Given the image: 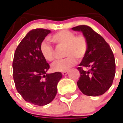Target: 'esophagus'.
<instances>
[{
	"label": "esophagus",
	"instance_id": "1",
	"mask_svg": "<svg viewBox=\"0 0 123 123\" xmlns=\"http://www.w3.org/2000/svg\"><path fill=\"white\" fill-rule=\"evenodd\" d=\"M62 74L63 75H66L68 74V72H62Z\"/></svg>",
	"mask_w": 123,
	"mask_h": 123
}]
</instances>
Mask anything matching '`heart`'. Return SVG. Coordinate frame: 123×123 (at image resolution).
I'll list each match as a JSON object with an SVG mask.
<instances>
[{"instance_id":"obj_1","label":"heart","mask_w":123,"mask_h":123,"mask_svg":"<svg viewBox=\"0 0 123 123\" xmlns=\"http://www.w3.org/2000/svg\"><path fill=\"white\" fill-rule=\"evenodd\" d=\"M49 40L57 47H64V56L67 57L51 64V69L55 72L68 71L76 64L75 58L81 60L87 52L88 43L85 37L82 35L76 36L70 31H61L51 36ZM40 51L45 61L50 62L54 59V49L46 42L41 43Z\"/></svg>"}]
</instances>
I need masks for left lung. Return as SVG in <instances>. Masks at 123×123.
I'll return each instance as SVG.
<instances>
[{
	"mask_svg": "<svg viewBox=\"0 0 123 123\" xmlns=\"http://www.w3.org/2000/svg\"><path fill=\"white\" fill-rule=\"evenodd\" d=\"M72 29L81 32L88 43L87 53L78 68L80 72L77 82L79 89L87 96L104 94L111 86L115 74V58L111 49L105 40L89 26L80 25Z\"/></svg>",
	"mask_w": 123,
	"mask_h": 123,
	"instance_id": "left-lung-1",
	"label": "left lung"
}]
</instances>
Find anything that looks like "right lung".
<instances>
[{"instance_id":"right-lung-1","label":"right lung","mask_w":123,"mask_h":123,"mask_svg":"<svg viewBox=\"0 0 123 123\" xmlns=\"http://www.w3.org/2000/svg\"><path fill=\"white\" fill-rule=\"evenodd\" d=\"M50 32L43 29L30 31L14 53L12 65L16 89L25 100L34 105H45L52 102L62 78L59 72L47 74L49 64L40 51L41 43Z\"/></svg>"}]
</instances>
